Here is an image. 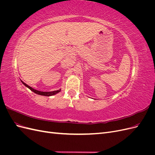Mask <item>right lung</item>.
Instances as JSON below:
<instances>
[{"label": "right lung", "instance_id": "1", "mask_svg": "<svg viewBox=\"0 0 155 155\" xmlns=\"http://www.w3.org/2000/svg\"><path fill=\"white\" fill-rule=\"evenodd\" d=\"M21 82L22 83L23 85H24L25 87H26L27 88H28L30 90H31L33 92H34V93L37 94H38V95H41V96H54V95L56 94H58L59 92H61V89H59V90H58V91H51V92H42V91H37V90H35V89H34V88H33L32 87H30L29 85H28L27 84H26L22 81H21Z\"/></svg>", "mask_w": 155, "mask_h": 155}]
</instances>
